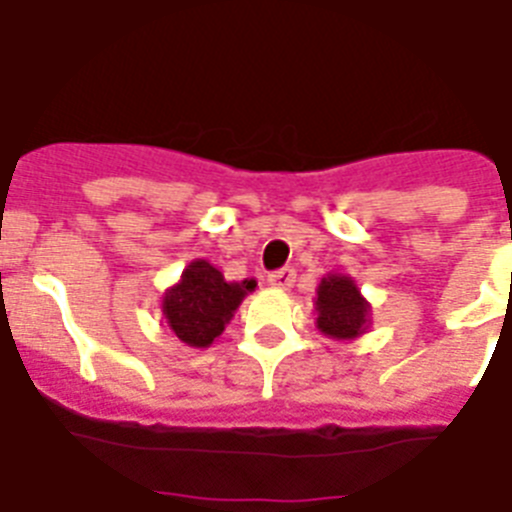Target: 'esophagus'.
Segmentation results:
<instances>
[{"instance_id":"34e87169","label":"esophagus","mask_w":512,"mask_h":512,"mask_svg":"<svg viewBox=\"0 0 512 512\" xmlns=\"http://www.w3.org/2000/svg\"><path fill=\"white\" fill-rule=\"evenodd\" d=\"M268 284L276 289H289L295 284V268H279V271L268 273Z\"/></svg>"}]
</instances>
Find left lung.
I'll list each match as a JSON object with an SVG mask.
<instances>
[{
    "label": "left lung",
    "instance_id": "obj_1",
    "mask_svg": "<svg viewBox=\"0 0 512 512\" xmlns=\"http://www.w3.org/2000/svg\"><path fill=\"white\" fill-rule=\"evenodd\" d=\"M316 327L335 340L364 335L369 324V303L358 292L356 281L342 273H329L316 289Z\"/></svg>",
    "mask_w": 512,
    "mask_h": 512
}]
</instances>
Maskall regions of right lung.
<instances>
[{
  "instance_id": "right-lung-1",
  "label": "right lung",
  "mask_w": 512,
  "mask_h": 512,
  "mask_svg": "<svg viewBox=\"0 0 512 512\" xmlns=\"http://www.w3.org/2000/svg\"><path fill=\"white\" fill-rule=\"evenodd\" d=\"M252 289L255 281H225L215 265L193 260L175 287L164 292L162 313L177 340L191 348H209Z\"/></svg>"
}]
</instances>
